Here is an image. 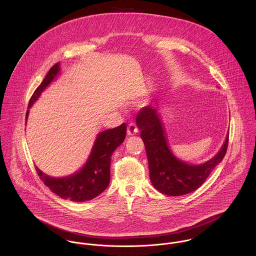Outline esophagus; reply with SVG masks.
Returning a JSON list of instances; mask_svg holds the SVG:
<instances>
[{
	"instance_id": "obj_1",
	"label": "esophagus",
	"mask_w": 256,
	"mask_h": 256,
	"mask_svg": "<svg viewBox=\"0 0 256 256\" xmlns=\"http://www.w3.org/2000/svg\"><path fill=\"white\" fill-rule=\"evenodd\" d=\"M138 132V127L135 123H130L127 127V134L128 136H133Z\"/></svg>"
}]
</instances>
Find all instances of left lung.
<instances>
[{
  "mask_svg": "<svg viewBox=\"0 0 256 256\" xmlns=\"http://www.w3.org/2000/svg\"><path fill=\"white\" fill-rule=\"evenodd\" d=\"M136 124L146 148L152 184L160 193L168 196H182L198 189L226 152L228 134L213 158L202 164H189L170 152L156 108H143L136 116Z\"/></svg>",
  "mask_w": 256,
  "mask_h": 256,
  "instance_id": "8db88e82",
  "label": "left lung"
}]
</instances>
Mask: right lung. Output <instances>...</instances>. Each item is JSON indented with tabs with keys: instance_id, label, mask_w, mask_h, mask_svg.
Returning <instances> with one entry per match:
<instances>
[{
	"instance_id": "add662e5",
	"label": "right lung",
	"mask_w": 256,
	"mask_h": 256,
	"mask_svg": "<svg viewBox=\"0 0 256 256\" xmlns=\"http://www.w3.org/2000/svg\"><path fill=\"white\" fill-rule=\"evenodd\" d=\"M59 63L55 64L46 74L45 78L34 90L28 102V108L36 102L43 90L59 74ZM26 111V118L28 115ZM127 125L125 123L113 129L98 134L90 156L84 166L71 176L55 178L43 174L36 166L37 174L49 189L63 199L74 202L92 200L102 193L110 182V162L113 152L120 146L126 137Z\"/></svg>"
}]
</instances>
